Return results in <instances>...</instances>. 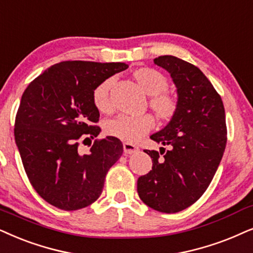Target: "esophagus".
<instances>
[{
    "label": "esophagus",
    "instance_id": "esophagus-1",
    "mask_svg": "<svg viewBox=\"0 0 253 253\" xmlns=\"http://www.w3.org/2000/svg\"><path fill=\"white\" fill-rule=\"evenodd\" d=\"M138 146L133 145V144L131 143H123V151L126 155H132V153L137 152L138 151Z\"/></svg>",
    "mask_w": 253,
    "mask_h": 253
}]
</instances>
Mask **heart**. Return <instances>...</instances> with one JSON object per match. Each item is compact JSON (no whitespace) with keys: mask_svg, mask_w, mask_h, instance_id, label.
Returning a JSON list of instances; mask_svg holds the SVG:
<instances>
[{"mask_svg":"<svg viewBox=\"0 0 253 253\" xmlns=\"http://www.w3.org/2000/svg\"><path fill=\"white\" fill-rule=\"evenodd\" d=\"M133 78L145 94L151 96L150 107L162 121H169L178 109V101L174 96L166 93L169 80L160 72L153 68L143 67L133 72ZM111 79H107L96 86L93 91V102L98 111L109 114L113 106L109 97ZM155 126V120L150 115L127 116L120 115L104 123V131L115 138L126 142H136Z\"/></svg>","mask_w":253,"mask_h":253,"instance_id":"heart-1","label":"heart"}]
</instances>
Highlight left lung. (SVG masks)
Wrapping results in <instances>:
<instances>
[{
  "mask_svg": "<svg viewBox=\"0 0 253 253\" xmlns=\"http://www.w3.org/2000/svg\"><path fill=\"white\" fill-rule=\"evenodd\" d=\"M153 61L170 74L178 109L166 126L150 136L169 150L164 158L145 150L152 169L139 176L137 192L146 206L170 214L188 208L208 188L225 150L227 126L222 98L198 67L173 55Z\"/></svg>",
  "mask_w": 253,
  "mask_h": 253,
  "instance_id": "1",
  "label": "left lung"
}]
</instances>
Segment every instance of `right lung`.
<instances>
[{"label":"right lung","instance_id":"1","mask_svg":"<svg viewBox=\"0 0 253 253\" xmlns=\"http://www.w3.org/2000/svg\"><path fill=\"white\" fill-rule=\"evenodd\" d=\"M127 67L124 62L62 61L23 93L15 121L16 145L32 187L50 205L78 211L102 193L107 172L122 156L123 144L107 136L81 153L78 140L101 132L94 126L100 117L93 102L95 88Z\"/></svg>","mask_w":253,"mask_h":253}]
</instances>
